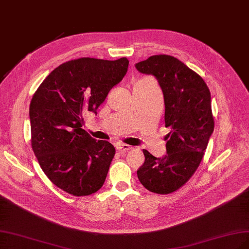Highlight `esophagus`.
<instances>
[{
  "mask_svg": "<svg viewBox=\"0 0 249 249\" xmlns=\"http://www.w3.org/2000/svg\"><path fill=\"white\" fill-rule=\"evenodd\" d=\"M116 148H117V150L119 151V152H128V151H130L131 149H132V146H130V145H128V144H125V143H118L117 145H116Z\"/></svg>",
  "mask_w": 249,
  "mask_h": 249,
  "instance_id": "obj_1",
  "label": "esophagus"
}]
</instances>
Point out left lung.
<instances>
[{"label": "left lung", "instance_id": "8db88e82", "mask_svg": "<svg viewBox=\"0 0 249 249\" xmlns=\"http://www.w3.org/2000/svg\"><path fill=\"white\" fill-rule=\"evenodd\" d=\"M135 68L157 78L164 95L165 127L171 129L166 135L167 155L156 158L143 150L137 178L150 192L171 194L195 173L213 132L210 91L201 76L170 55H153Z\"/></svg>", "mask_w": 249, "mask_h": 249}]
</instances>
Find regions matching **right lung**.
Masks as SVG:
<instances>
[{"label": "right lung", "mask_w": 249, "mask_h": 249, "mask_svg": "<svg viewBox=\"0 0 249 249\" xmlns=\"http://www.w3.org/2000/svg\"><path fill=\"white\" fill-rule=\"evenodd\" d=\"M129 61L82 57L53 70L30 106L31 142L40 166L55 186L76 197L103 187L116 150L82 129V113L96 114Z\"/></svg>", "instance_id": "add662e5"}]
</instances>
